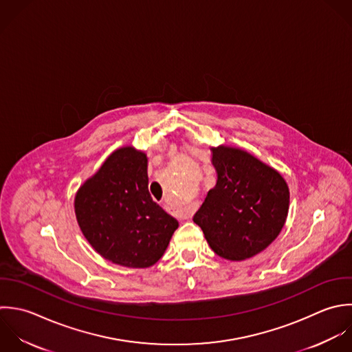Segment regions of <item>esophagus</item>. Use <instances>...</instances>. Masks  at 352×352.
Returning <instances> with one entry per match:
<instances>
[{"mask_svg": "<svg viewBox=\"0 0 352 352\" xmlns=\"http://www.w3.org/2000/svg\"><path fill=\"white\" fill-rule=\"evenodd\" d=\"M164 207L167 210H170L177 219H188L190 217V214H192V211L189 208H170L168 206H164Z\"/></svg>", "mask_w": 352, "mask_h": 352, "instance_id": "34e87169", "label": "esophagus"}]
</instances>
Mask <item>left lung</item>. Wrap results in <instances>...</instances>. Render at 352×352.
<instances>
[{
  "instance_id": "left-lung-1",
  "label": "left lung",
  "mask_w": 352,
  "mask_h": 352,
  "mask_svg": "<svg viewBox=\"0 0 352 352\" xmlns=\"http://www.w3.org/2000/svg\"><path fill=\"white\" fill-rule=\"evenodd\" d=\"M211 155L217 184L193 222L217 255L245 261L281 233L289 210V188L276 168L244 149L219 145L211 148Z\"/></svg>"
}]
</instances>
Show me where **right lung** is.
Here are the masks:
<instances>
[{
    "label": "right lung",
    "mask_w": 352,
    "mask_h": 352,
    "mask_svg": "<svg viewBox=\"0 0 352 352\" xmlns=\"http://www.w3.org/2000/svg\"><path fill=\"white\" fill-rule=\"evenodd\" d=\"M74 208L91 248L131 269L153 266L178 228V221L152 200L146 153L131 145L113 151L80 185Z\"/></svg>",
    "instance_id": "add662e5"
}]
</instances>
